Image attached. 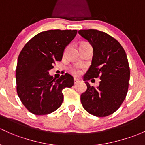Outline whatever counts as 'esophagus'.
Segmentation results:
<instances>
[{"mask_svg": "<svg viewBox=\"0 0 145 145\" xmlns=\"http://www.w3.org/2000/svg\"><path fill=\"white\" fill-rule=\"evenodd\" d=\"M79 80L78 79L74 78V84H77L79 83Z\"/></svg>", "mask_w": 145, "mask_h": 145, "instance_id": "obj_1", "label": "esophagus"}]
</instances>
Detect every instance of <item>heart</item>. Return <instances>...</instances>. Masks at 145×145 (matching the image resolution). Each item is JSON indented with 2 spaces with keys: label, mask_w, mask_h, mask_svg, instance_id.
<instances>
[{
  "label": "heart",
  "mask_w": 145,
  "mask_h": 145,
  "mask_svg": "<svg viewBox=\"0 0 145 145\" xmlns=\"http://www.w3.org/2000/svg\"><path fill=\"white\" fill-rule=\"evenodd\" d=\"M70 72L74 75H79L81 73V66L78 65H74L70 68Z\"/></svg>",
  "instance_id": "obj_1"
}]
</instances>
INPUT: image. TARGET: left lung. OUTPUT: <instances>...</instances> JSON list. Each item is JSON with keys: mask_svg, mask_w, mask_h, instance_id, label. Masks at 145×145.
Returning a JSON list of instances; mask_svg holds the SVG:
<instances>
[{"mask_svg": "<svg viewBox=\"0 0 145 145\" xmlns=\"http://www.w3.org/2000/svg\"><path fill=\"white\" fill-rule=\"evenodd\" d=\"M79 34L93 48L92 63L84 76L87 86L81 102L88 113L97 117L113 114L124 102L129 88L130 69L124 48L116 39L97 29H81ZM99 77L97 88L87 81Z\"/></svg>", "mask_w": 145, "mask_h": 145, "instance_id": "8db88e82", "label": "left lung"}]
</instances>
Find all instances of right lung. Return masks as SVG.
I'll list each match as a JSON object with an SVG mask.
<instances>
[{
    "instance_id": "add662e5",
    "label": "right lung",
    "mask_w": 145,
    "mask_h": 145,
    "mask_svg": "<svg viewBox=\"0 0 145 145\" xmlns=\"http://www.w3.org/2000/svg\"><path fill=\"white\" fill-rule=\"evenodd\" d=\"M77 33L76 29L40 32L20 52L16 69L17 94L30 113L41 116L54 112L63 102V88L74 85L71 74L55 79L48 71L55 61H61L65 48Z\"/></svg>"
}]
</instances>
